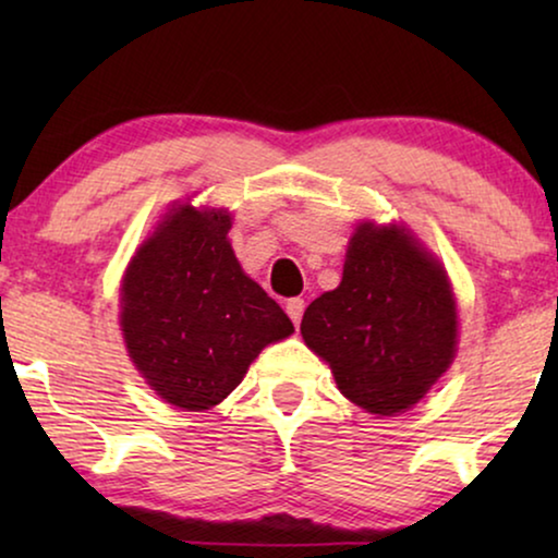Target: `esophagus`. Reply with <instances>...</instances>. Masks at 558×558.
Listing matches in <instances>:
<instances>
[{
    "instance_id": "esophagus-1",
    "label": "esophagus",
    "mask_w": 558,
    "mask_h": 558,
    "mask_svg": "<svg viewBox=\"0 0 558 558\" xmlns=\"http://www.w3.org/2000/svg\"><path fill=\"white\" fill-rule=\"evenodd\" d=\"M287 315H289V319H292L294 325H300V319L304 315V300H300V296L289 300L287 302Z\"/></svg>"
}]
</instances>
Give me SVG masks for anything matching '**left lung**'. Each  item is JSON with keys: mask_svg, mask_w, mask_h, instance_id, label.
<instances>
[{"mask_svg": "<svg viewBox=\"0 0 558 558\" xmlns=\"http://www.w3.org/2000/svg\"><path fill=\"white\" fill-rule=\"evenodd\" d=\"M300 330L345 399L393 416L452 365L457 304L441 264L407 228L361 223L340 287L310 304Z\"/></svg>", "mask_w": 558, "mask_h": 558, "instance_id": "left-lung-1", "label": "left lung"}]
</instances>
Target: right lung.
Segmentation results:
<instances>
[{"instance_id": "1", "label": "right lung", "mask_w": 558, "mask_h": 558, "mask_svg": "<svg viewBox=\"0 0 558 558\" xmlns=\"http://www.w3.org/2000/svg\"><path fill=\"white\" fill-rule=\"evenodd\" d=\"M228 231V210L182 203L121 281L129 357L159 399L185 411L223 401L269 342L294 332L284 310L243 274Z\"/></svg>"}]
</instances>
